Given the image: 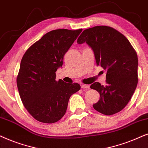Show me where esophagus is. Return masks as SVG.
<instances>
[{"instance_id": "obj_1", "label": "esophagus", "mask_w": 148, "mask_h": 148, "mask_svg": "<svg viewBox=\"0 0 148 148\" xmlns=\"http://www.w3.org/2000/svg\"><path fill=\"white\" fill-rule=\"evenodd\" d=\"M89 85H88V84H81V88H89Z\"/></svg>"}]
</instances>
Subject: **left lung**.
<instances>
[{"instance_id": "1", "label": "left lung", "mask_w": 148, "mask_h": 148, "mask_svg": "<svg viewBox=\"0 0 148 148\" xmlns=\"http://www.w3.org/2000/svg\"><path fill=\"white\" fill-rule=\"evenodd\" d=\"M77 42H86L91 47L97 66L106 71V86L96 82L90 86L100 95L94 109L107 116L121 111L131 99L138 82L135 50L123 34L106 25L84 29Z\"/></svg>"}]
</instances>
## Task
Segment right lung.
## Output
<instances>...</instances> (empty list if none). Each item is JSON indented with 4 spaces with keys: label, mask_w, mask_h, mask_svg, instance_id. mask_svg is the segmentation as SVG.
I'll return each mask as SVG.
<instances>
[{
    "label": "right lung",
    "mask_w": 148,
    "mask_h": 148,
    "mask_svg": "<svg viewBox=\"0 0 148 148\" xmlns=\"http://www.w3.org/2000/svg\"><path fill=\"white\" fill-rule=\"evenodd\" d=\"M82 29H58L45 34L25 51L17 76L21 101L29 114L40 123H54L66 114L70 96L78 83L56 80V71Z\"/></svg>",
    "instance_id": "1"
}]
</instances>
